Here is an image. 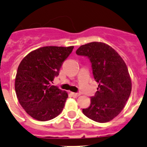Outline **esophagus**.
<instances>
[{"mask_svg":"<svg viewBox=\"0 0 147 147\" xmlns=\"http://www.w3.org/2000/svg\"><path fill=\"white\" fill-rule=\"evenodd\" d=\"M71 94H72V96H73V97H75V98H76V97L80 96V94L75 93V92H71Z\"/></svg>","mask_w":147,"mask_h":147,"instance_id":"34e87169","label":"esophagus"}]
</instances>
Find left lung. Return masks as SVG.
Instances as JSON below:
<instances>
[{"label":"left lung","instance_id":"obj_1","mask_svg":"<svg viewBox=\"0 0 147 147\" xmlns=\"http://www.w3.org/2000/svg\"><path fill=\"white\" fill-rule=\"evenodd\" d=\"M76 54L89 59L94 78L99 83L89 107L83 109V114L96 122L110 121L121 113L131 93L126 64L114 49L103 42L81 45Z\"/></svg>","mask_w":147,"mask_h":147}]
</instances>
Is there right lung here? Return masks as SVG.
Here are the masks:
<instances>
[{"label": "right lung", "mask_w": 147, "mask_h": 147, "mask_svg": "<svg viewBox=\"0 0 147 147\" xmlns=\"http://www.w3.org/2000/svg\"><path fill=\"white\" fill-rule=\"evenodd\" d=\"M73 48L42 47L21 61L15 78V92L21 106L32 118L48 121L63 111L68 94L51 83Z\"/></svg>", "instance_id": "right-lung-1"}]
</instances>
